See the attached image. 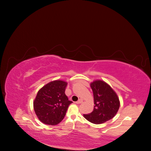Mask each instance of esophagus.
I'll use <instances>...</instances> for the list:
<instances>
[{
    "label": "esophagus",
    "instance_id": "34e87169",
    "mask_svg": "<svg viewBox=\"0 0 151 151\" xmlns=\"http://www.w3.org/2000/svg\"><path fill=\"white\" fill-rule=\"evenodd\" d=\"M83 99H79L78 100V101H77L76 102V103H77V104H81V103H83Z\"/></svg>",
    "mask_w": 151,
    "mask_h": 151
}]
</instances>
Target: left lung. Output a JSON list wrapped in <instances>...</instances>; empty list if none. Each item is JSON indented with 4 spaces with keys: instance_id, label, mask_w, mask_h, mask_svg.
Listing matches in <instances>:
<instances>
[{
    "instance_id": "left-lung-1",
    "label": "left lung",
    "mask_w": 151,
    "mask_h": 151,
    "mask_svg": "<svg viewBox=\"0 0 151 151\" xmlns=\"http://www.w3.org/2000/svg\"><path fill=\"white\" fill-rule=\"evenodd\" d=\"M94 95V109L84 115L89 122L101 124L115 116L120 108V101L116 93L105 82L97 80L91 83Z\"/></svg>"
}]
</instances>
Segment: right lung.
Returning a JSON list of instances; mask_svg holds the SVG:
<instances>
[{
  "label": "right lung",
  "mask_w": 151,
  "mask_h": 151,
  "mask_svg": "<svg viewBox=\"0 0 151 151\" xmlns=\"http://www.w3.org/2000/svg\"><path fill=\"white\" fill-rule=\"evenodd\" d=\"M67 83L57 80L41 88L33 101L34 110L45 124L55 125L64 118L68 106L72 103L65 94Z\"/></svg>",
  "instance_id": "1"
}]
</instances>
